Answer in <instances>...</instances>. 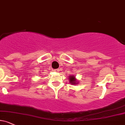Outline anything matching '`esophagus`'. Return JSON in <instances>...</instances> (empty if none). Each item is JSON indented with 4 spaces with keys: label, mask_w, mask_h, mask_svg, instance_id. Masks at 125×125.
Wrapping results in <instances>:
<instances>
[{
    "label": "esophagus",
    "mask_w": 125,
    "mask_h": 125,
    "mask_svg": "<svg viewBox=\"0 0 125 125\" xmlns=\"http://www.w3.org/2000/svg\"><path fill=\"white\" fill-rule=\"evenodd\" d=\"M54 71L55 72H58V71H59V69H55V70H54Z\"/></svg>",
    "instance_id": "obj_1"
}]
</instances>
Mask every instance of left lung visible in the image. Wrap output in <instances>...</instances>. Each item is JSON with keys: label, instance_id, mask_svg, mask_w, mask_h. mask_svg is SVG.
I'll return each mask as SVG.
<instances>
[{"label": "left lung", "instance_id": "obj_1", "mask_svg": "<svg viewBox=\"0 0 125 125\" xmlns=\"http://www.w3.org/2000/svg\"><path fill=\"white\" fill-rule=\"evenodd\" d=\"M68 79L71 84H78L79 83V81H77L76 77L74 75H70L68 77Z\"/></svg>", "mask_w": 125, "mask_h": 125}]
</instances>
